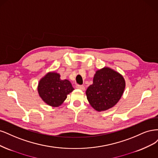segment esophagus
Wrapping results in <instances>:
<instances>
[{
  "label": "esophagus",
  "instance_id": "esophagus-1",
  "mask_svg": "<svg viewBox=\"0 0 158 158\" xmlns=\"http://www.w3.org/2000/svg\"><path fill=\"white\" fill-rule=\"evenodd\" d=\"M76 88L80 89V90H85V88L83 85H76Z\"/></svg>",
  "mask_w": 158,
  "mask_h": 158
}]
</instances>
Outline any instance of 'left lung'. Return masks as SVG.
I'll return each instance as SVG.
<instances>
[{"instance_id": "obj_1", "label": "left lung", "mask_w": 158, "mask_h": 158, "mask_svg": "<svg viewBox=\"0 0 158 158\" xmlns=\"http://www.w3.org/2000/svg\"><path fill=\"white\" fill-rule=\"evenodd\" d=\"M125 87L123 76L112 69L104 68L96 72L93 83L86 89V98L96 111H105L118 102Z\"/></svg>"}]
</instances>
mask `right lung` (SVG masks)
I'll use <instances>...</instances> for the list:
<instances>
[{
	"label": "right lung",
	"mask_w": 158,
	"mask_h": 158,
	"mask_svg": "<svg viewBox=\"0 0 158 158\" xmlns=\"http://www.w3.org/2000/svg\"><path fill=\"white\" fill-rule=\"evenodd\" d=\"M74 90L72 83L67 79L62 80L60 74L50 72L40 80L38 93L45 103L52 107L62 104L67 95Z\"/></svg>",
	"instance_id": "obj_1"
}]
</instances>
